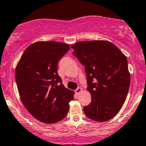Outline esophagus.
Listing matches in <instances>:
<instances>
[{
  "mask_svg": "<svg viewBox=\"0 0 146 146\" xmlns=\"http://www.w3.org/2000/svg\"><path fill=\"white\" fill-rule=\"evenodd\" d=\"M75 92H76V93L77 94V95H79V94H80V92H82V88H78L77 89L75 90Z\"/></svg>",
  "mask_w": 146,
  "mask_h": 146,
  "instance_id": "esophagus-1",
  "label": "esophagus"
}]
</instances>
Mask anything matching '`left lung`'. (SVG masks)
Instances as JSON below:
<instances>
[{
	"label": "left lung",
	"instance_id": "obj_1",
	"mask_svg": "<svg viewBox=\"0 0 146 146\" xmlns=\"http://www.w3.org/2000/svg\"><path fill=\"white\" fill-rule=\"evenodd\" d=\"M73 54L85 66L88 88L92 96L84 113L96 121L115 117L126 100L131 76L127 58L108 41H82L71 45Z\"/></svg>",
	"mask_w": 146,
	"mask_h": 146
}]
</instances>
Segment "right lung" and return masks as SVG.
<instances>
[{
  "label": "right lung",
  "mask_w": 146,
  "mask_h": 146,
  "mask_svg": "<svg viewBox=\"0 0 146 146\" xmlns=\"http://www.w3.org/2000/svg\"><path fill=\"white\" fill-rule=\"evenodd\" d=\"M61 42H37L29 45L15 69L20 99L37 120L56 123L66 117L74 92L66 89L57 73L58 62L69 51Z\"/></svg>",
  "instance_id": "obj_1"
}]
</instances>
